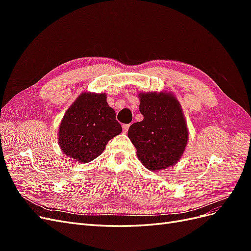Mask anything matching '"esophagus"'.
<instances>
[{
  "label": "esophagus",
  "instance_id": "1",
  "mask_svg": "<svg viewBox=\"0 0 251 251\" xmlns=\"http://www.w3.org/2000/svg\"><path fill=\"white\" fill-rule=\"evenodd\" d=\"M130 126H131V125H124V126H123V131H124V133H127L128 127H130Z\"/></svg>",
  "mask_w": 251,
  "mask_h": 251
}]
</instances>
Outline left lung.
<instances>
[{
	"mask_svg": "<svg viewBox=\"0 0 251 251\" xmlns=\"http://www.w3.org/2000/svg\"><path fill=\"white\" fill-rule=\"evenodd\" d=\"M138 98L143 120L133 124L127 136L148 170H165L180 160L187 146L188 128L182 107L166 91L140 92Z\"/></svg>",
	"mask_w": 251,
	"mask_h": 251,
	"instance_id": "8db88e82",
	"label": "left lung"
}]
</instances>
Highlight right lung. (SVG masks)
Here are the masks:
<instances>
[{"label": "right lung", "mask_w": 251, "mask_h": 251, "mask_svg": "<svg viewBox=\"0 0 251 251\" xmlns=\"http://www.w3.org/2000/svg\"><path fill=\"white\" fill-rule=\"evenodd\" d=\"M116 113L105 93L82 92L66 111L58 126V144L63 153L80 163L94 160L108 141L123 132Z\"/></svg>", "instance_id": "obj_1"}]
</instances>
